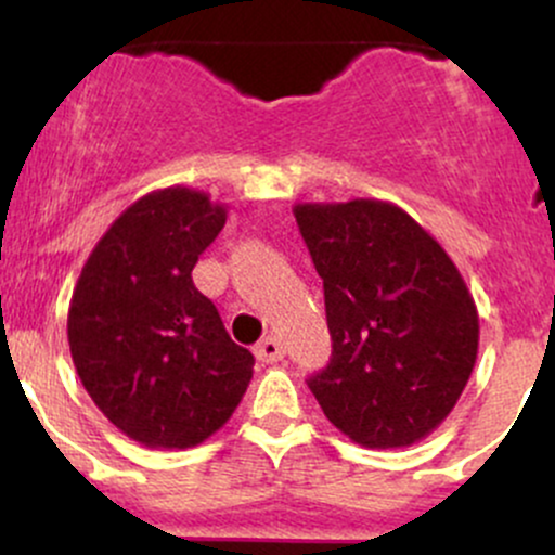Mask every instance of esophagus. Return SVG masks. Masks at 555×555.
<instances>
[{
  "instance_id": "esophagus-1",
  "label": "esophagus",
  "mask_w": 555,
  "mask_h": 555,
  "mask_svg": "<svg viewBox=\"0 0 555 555\" xmlns=\"http://www.w3.org/2000/svg\"><path fill=\"white\" fill-rule=\"evenodd\" d=\"M256 354H258V360H263V362H279L284 358V344H282V339H279V336L271 334L258 344Z\"/></svg>"
}]
</instances>
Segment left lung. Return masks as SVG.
I'll return each instance as SVG.
<instances>
[{
  "label": "left lung",
  "instance_id": "1",
  "mask_svg": "<svg viewBox=\"0 0 555 555\" xmlns=\"http://www.w3.org/2000/svg\"><path fill=\"white\" fill-rule=\"evenodd\" d=\"M323 279L334 354L308 380L323 415L365 449L428 438L460 401L480 315L467 282L404 208L375 197L295 203Z\"/></svg>",
  "mask_w": 555,
  "mask_h": 555
}]
</instances>
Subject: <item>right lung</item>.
<instances>
[{
  "label": "right lung",
  "mask_w": 555,
  "mask_h": 555,
  "mask_svg": "<svg viewBox=\"0 0 555 555\" xmlns=\"http://www.w3.org/2000/svg\"><path fill=\"white\" fill-rule=\"evenodd\" d=\"M227 214L203 190H151L95 242L69 299L80 384L114 428L149 449L203 443L250 386L256 360L190 276Z\"/></svg>",
  "instance_id": "1"
}]
</instances>
